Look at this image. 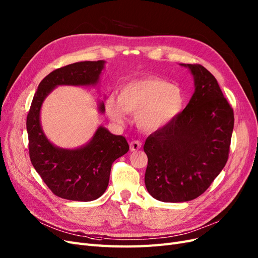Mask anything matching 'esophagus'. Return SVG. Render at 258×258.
Listing matches in <instances>:
<instances>
[{
	"label": "esophagus",
	"mask_w": 258,
	"mask_h": 258,
	"mask_svg": "<svg viewBox=\"0 0 258 258\" xmlns=\"http://www.w3.org/2000/svg\"><path fill=\"white\" fill-rule=\"evenodd\" d=\"M141 147H142V143L141 141H139V140H134V141H131L130 143V151H138Z\"/></svg>",
	"instance_id": "obj_1"
}]
</instances>
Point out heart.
Masks as SVG:
<instances>
[{
    "mask_svg": "<svg viewBox=\"0 0 258 258\" xmlns=\"http://www.w3.org/2000/svg\"><path fill=\"white\" fill-rule=\"evenodd\" d=\"M185 104L182 90L172 84L156 77H146L123 85L118 101L106 100V112L120 122L123 112L137 114L138 126L145 131H156L167 126L181 114Z\"/></svg>",
    "mask_w": 258,
    "mask_h": 258,
    "instance_id": "heart-1",
    "label": "heart"
}]
</instances>
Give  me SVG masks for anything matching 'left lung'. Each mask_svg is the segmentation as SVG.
<instances>
[{"mask_svg": "<svg viewBox=\"0 0 258 258\" xmlns=\"http://www.w3.org/2000/svg\"><path fill=\"white\" fill-rule=\"evenodd\" d=\"M182 66L194 75L189 103L143 147L146 189L163 202L189 201L209 188L228 160L235 121L215 77L201 64Z\"/></svg>", "mask_w": 258, "mask_h": 258, "instance_id": "obj_1", "label": "left lung"}]
</instances>
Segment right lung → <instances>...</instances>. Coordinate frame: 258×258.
Listing matches in <instances>:
<instances>
[{
    "label": "right lung",
    "instance_id": "obj_1",
    "mask_svg": "<svg viewBox=\"0 0 258 258\" xmlns=\"http://www.w3.org/2000/svg\"><path fill=\"white\" fill-rule=\"evenodd\" d=\"M104 61H83L59 68L40 83L27 116L29 155L36 172L56 196L91 201L102 196L110 181L113 162L129 151L122 136L99 127L90 142L76 150L52 145L41 127L40 112L45 98L60 85L89 86L99 82ZM99 111L104 112L101 102Z\"/></svg>",
    "mask_w": 258,
    "mask_h": 258
}]
</instances>
